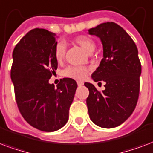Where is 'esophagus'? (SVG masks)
<instances>
[{
    "instance_id": "obj_1",
    "label": "esophagus",
    "mask_w": 153,
    "mask_h": 153,
    "mask_svg": "<svg viewBox=\"0 0 153 153\" xmlns=\"http://www.w3.org/2000/svg\"><path fill=\"white\" fill-rule=\"evenodd\" d=\"M77 85L78 86H82V85H84V83H83L82 81H77Z\"/></svg>"
}]
</instances>
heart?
<instances>
[{"label": "heart", "mask_w": 153, "mask_h": 153, "mask_svg": "<svg viewBox=\"0 0 153 153\" xmlns=\"http://www.w3.org/2000/svg\"><path fill=\"white\" fill-rule=\"evenodd\" d=\"M74 41L88 53H91L95 49V42L88 36L85 35L78 36L74 39ZM65 52L66 44L64 41H59L56 45L54 49V56L56 61L60 62L63 60L65 56ZM88 71L89 68L85 66L71 65L67 67L64 70L63 74L68 77L76 79V80H83L87 76Z\"/></svg>", "instance_id": "b5f03b06"}]
</instances>
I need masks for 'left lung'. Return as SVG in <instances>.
<instances>
[{"mask_svg": "<svg viewBox=\"0 0 153 153\" xmlns=\"http://www.w3.org/2000/svg\"><path fill=\"white\" fill-rule=\"evenodd\" d=\"M88 34L99 37L103 45V59L92 78L105 82L101 93L93 84L85 83L89 90L88 115L97 126L112 128L123 124L137 105L141 74L138 49L125 29L114 22L90 28Z\"/></svg>", "mask_w": 153, "mask_h": 153, "instance_id": "obj_1", "label": "left lung"}]
</instances>
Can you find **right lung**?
<instances>
[{
	"label": "right lung",
	"instance_id": "1",
	"mask_svg": "<svg viewBox=\"0 0 153 153\" xmlns=\"http://www.w3.org/2000/svg\"><path fill=\"white\" fill-rule=\"evenodd\" d=\"M56 34L44 28L29 31L13 52L11 80L16 101L24 119L44 132L65 125L77 84L63 78L57 86L48 80L57 68L54 49Z\"/></svg>",
	"mask_w": 153,
	"mask_h": 153
}]
</instances>
